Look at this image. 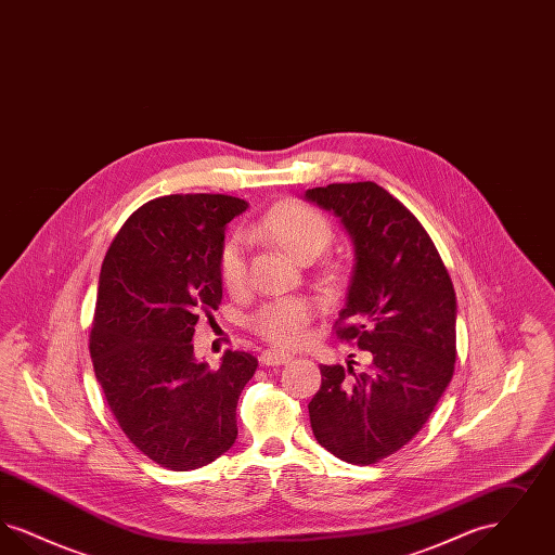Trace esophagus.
I'll list each match as a JSON object with an SVG mask.
<instances>
[{
  "mask_svg": "<svg viewBox=\"0 0 555 555\" xmlns=\"http://www.w3.org/2000/svg\"><path fill=\"white\" fill-rule=\"evenodd\" d=\"M260 362L264 366H281V364L291 362V353L281 351V349H266V351L260 353Z\"/></svg>",
  "mask_w": 555,
  "mask_h": 555,
  "instance_id": "1",
  "label": "esophagus"
}]
</instances>
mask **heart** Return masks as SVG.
I'll use <instances>...</instances> for the list:
<instances>
[{"label":"heart","instance_id":"b5f03b06","mask_svg":"<svg viewBox=\"0 0 555 555\" xmlns=\"http://www.w3.org/2000/svg\"><path fill=\"white\" fill-rule=\"evenodd\" d=\"M247 237H262L281 245L289 256L304 260L320 256L333 237L331 222L320 211L285 202L249 227ZM247 260L241 238H231L220 251V279L224 287L237 291L245 285ZM314 317V304L308 299H279L260 308L251 318V328L272 344L291 347L301 344L308 335V324Z\"/></svg>","mask_w":555,"mask_h":555}]
</instances>
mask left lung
Returning <instances> with one entry per match:
<instances>
[{"mask_svg": "<svg viewBox=\"0 0 555 555\" xmlns=\"http://www.w3.org/2000/svg\"><path fill=\"white\" fill-rule=\"evenodd\" d=\"M333 211L353 247L337 335L370 351L369 369L322 366L308 403L322 448L349 464H374L403 448L448 389L457 304L448 270L416 216L376 183L304 193Z\"/></svg>", "mask_w": 555, "mask_h": 555, "instance_id": "8db88e82", "label": "left lung"}]
</instances>
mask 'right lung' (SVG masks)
I'll list each match as a JSON object with an SVG mask.
<instances>
[{
  "instance_id": "obj_1",
  "label": "right lung",
  "mask_w": 555,
  "mask_h": 555,
  "mask_svg": "<svg viewBox=\"0 0 555 555\" xmlns=\"http://www.w3.org/2000/svg\"><path fill=\"white\" fill-rule=\"evenodd\" d=\"M247 208L231 195L158 197L125 222L102 264L95 378L132 446L168 470L202 468L237 439L238 396L258 360L229 349L210 369L191 341L222 299L227 224Z\"/></svg>"
}]
</instances>
